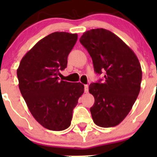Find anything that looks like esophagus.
I'll use <instances>...</instances> for the list:
<instances>
[{
    "instance_id": "1",
    "label": "esophagus",
    "mask_w": 157,
    "mask_h": 157,
    "mask_svg": "<svg viewBox=\"0 0 157 157\" xmlns=\"http://www.w3.org/2000/svg\"><path fill=\"white\" fill-rule=\"evenodd\" d=\"M88 90H89V86L88 85H84V92L85 93H88Z\"/></svg>"
}]
</instances>
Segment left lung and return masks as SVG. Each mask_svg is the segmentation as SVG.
I'll return each instance as SVG.
<instances>
[{"instance_id":"8db88e82","label":"left lung","mask_w":157,"mask_h":157,"mask_svg":"<svg viewBox=\"0 0 157 157\" xmlns=\"http://www.w3.org/2000/svg\"><path fill=\"white\" fill-rule=\"evenodd\" d=\"M80 42L88 51L99 80L89 86L95 99L90 108L96 125H118L128 115L140 90L142 70L134 52L109 30L95 29L85 32Z\"/></svg>"}]
</instances>
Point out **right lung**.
<instances>
[{
  "label": "right lung",
  "instance_id": "add662e5",
  "mask_svg": "<svg viewBox=\"0 0 157 157\" xmlns=\"http://www.w3.org/2000/svg\"><path fill=\"white\" fill-rule=\"evenodd\" d=\"M77 34L55 32L37 42L17 69L19 88L35 119L44 128L63 131L71 125L73 109L84 92L80 83L60 80Z\"/></svg>",
  "mask_w": 157,
  "mask_h": 157
}]
</instances>
